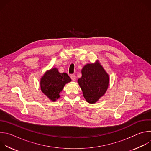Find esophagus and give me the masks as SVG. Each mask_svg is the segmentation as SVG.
<instances>
[{
	"mask_svg": "<svg viewBox=\"0 0 151 151\" xmlns=\"http://www.w3.org/2000/svg\"><path fill=\"white\" fill-rule=\"evenodd\" d=\"M70 78L73 81H75L76 80V76L74 74H72L70 75Z\"/></svg>",
	"mask_w": 151,
	"mask_h": 151,
	"instance_id": "obj_1",
	"label": "esophagus"
}]
</instances>
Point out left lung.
I'll use <instances>...</instances> for the list:
<instances>
[{
  "label": "left lung",
  "instance_id": "left-lung-1",
  "mask_svg": "<svg viewBox=\"0 0 151 151\" xmlns=\"http://www.w3.org/2000/svg\"><path fill=\"white\" fill-rule=\"evenodd\" d=\"M81 73L78 83L83 97L88 103L94 104L105 94L109 87V76L99 60L85 64Z\"/></svg>",
  "mask_w": 151,
  "mask_h": 151
}]
</instances>
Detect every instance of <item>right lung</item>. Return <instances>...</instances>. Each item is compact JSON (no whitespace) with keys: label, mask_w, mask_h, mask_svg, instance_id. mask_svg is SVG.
<instances>
[{"label":"right lung","mask_w":151,"mask_h":151,"mask_svg":"<svg viewBox=\"0 0 151 151\" xmlns=\"http://www.w3.org/2000/svg\"><path fill=\"white\" fill-rule=\"evenodd\" d=\"M66 73H61L55 68L47 70L40 81L42 92L51 101H55L60 97L64 85L71 82Z\"/></svg>","instance_id":"1"}]
</instances>
